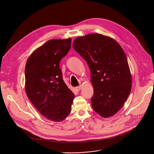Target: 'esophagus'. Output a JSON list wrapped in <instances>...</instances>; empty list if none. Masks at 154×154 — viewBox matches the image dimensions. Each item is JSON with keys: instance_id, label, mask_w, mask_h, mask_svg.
Wrapping results in <instances>:
<instances>
[{"instance_id": "esophagus-1", "label": "esophagus", "mask_w": 154, "mask_h": 154, "mask_svg": "<svg viewBox=\"0 0 154 154\" xmlns=\"http://www.w3.org/2000/svg\"><path fill=\"white\" fill-rule=\"evenodd\" d=\"M81 88H82V86H81V85H79V86H78V87H76L75 88V90H76V91H79Z\"/></svg>"}]
</instances>
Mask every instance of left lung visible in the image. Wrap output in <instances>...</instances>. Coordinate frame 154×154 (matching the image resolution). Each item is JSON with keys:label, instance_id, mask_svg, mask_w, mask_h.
Listing matches in <instances>:
<instances>
[{"label": "left lung", "instance_id": "8db88e82", "mask_svg": "<svg viewBox=\"0 0 154 154\" xmlns=\"http://www.w3.org/2000/svg\"><path fill=\"white\" fill-rule=\"evenodd\" d=\"M73 48L85 59L90 69L93 109L103 118L113 116L127 100L132 86L123 49L113 39L96 33L76 38Z\"/></svg>", "mask_w": 154, "mask_h": 154}]
</instances>
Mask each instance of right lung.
<instances>
[{
    "label": "right lung",
    "mask_w": 154,
    "mask_h": 154,
    "mask_svg": "<svg viewBox=\"0 0 154 154\" xmlns=\"http://www.w3.org/2000/svg\"><path fill=\"white\" fill-rule=\"evenodd\" d=\"M71 41H48L30 55L25 67L28 98L43 116L53 121H61L69 115L75 97L64 82L60 67Z\"/></svg>",
    "instance_id": "obj_1"
}]
</instances>
